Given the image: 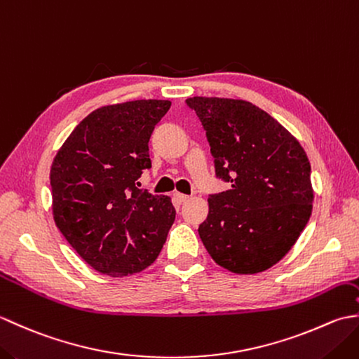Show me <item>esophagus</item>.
Returning <instances> with one entry per match:
<instances>
[{
	"label": "esophagus",
	"instance_id": "1",
	"mask_svg": "<svg viewBox=\"0 0 359 359\" xmlns=\"http://www.w3.org/2000/svg\"><path fill=\"white\" fill-rule=\"evenodd\" d=\"M174 199L182 203V202H187V201L189 199V196H187V194H182V193H174Z\"/></svg>",
	"mask_w": 359,
	"mask_h": 359
}]
</instances>
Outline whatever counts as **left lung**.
I'll list each match as a JSON object with an SVG mask.
<instances>
[{
	"instance_id": "left-lung-1",
	"label": "left lung",
	"mask_w": 359,
	"mask_h": 359,
	"mask_svg": "<svg viewBox=\"0 0 359 359\" xmlns=\"http://www.w3.org/2000/svg\"><path fill=\"white\" fill-rule=\"evenodd\" d=\"M216 175L231 189L208 197L199 236L215 262L238 274L269 270L306 228L313 208L310 162L294 137L256 104L193 97Z\"/></svg>"
}]
</instances>
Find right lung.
<instances>
[{
  "label": "right lung",
  "instance_id": "add662e5",
  "mask_svg": "<svg viewBox=\"0 0 359 359\" xmlns=\"http://www.w3.org/2000/svg\"><path fill=\"white\" fill-rule=\"evenodd\" d=\"M168 100L102 106L83 118L50 166L55 225L83 261L112 278L156 261L175 219L168 196L139 188L149 137Z\"/></svg>",
  "mask_w": 359,
  "mask_h": 359
}]
</instances>
